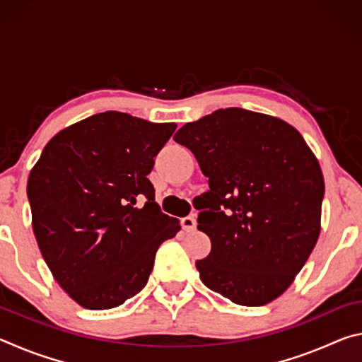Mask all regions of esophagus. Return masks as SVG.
<instances>
[{"mask_svg":"<svg viewBox=\"0 0 362 362\" xmlns=\"http://www.w3.org/2000/svg\"><path fill=\"white\" fill-rule=\"evenodd\" d=\"M182 223V228L185 231H193L196 228V218L193 216H188V217H183L180 220Z\"/></svg>","mask_w":362,"mask_h":362,"instance_id":"esophagus-1","label":"esophagus"}]
</instances>
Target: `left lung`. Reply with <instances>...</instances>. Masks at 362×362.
Wrapping results in <instances>:
<instances>
[{
    "label": "left lung",
    "mask_w": 362,
    "mask_h": 362,
    "mask_svg": "<svg viewBox=\"0 0 362 362\" xmlns=\"http://www.w3.org/2000/svg\"><path fill=\"white\" fill-rule=\"evenodd\" d=\"M174 140L209 177L196 204L212 246L196 260L201 281L238 305L278 298L320 238L324 179L313 151L286 121L243 108L187 122Z\"/></svg>",
    "instance_id": "8db88e82"
}]
</instances>
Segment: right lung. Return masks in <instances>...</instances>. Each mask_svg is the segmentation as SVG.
<instances>
[{"label":"right lung","mask_w":362,"mask_h":362,"mask_svg":"<svg viewBox=\"0 0 362 362\" xmlns=\"http://www.w3.org/2000/svg\"><path fill=\"white\" fill-rule=\"evenodd\" d=\"M175 127L97 113L56 134L30 173L42 259L84 308H115L142 291L158 247L180 230L155 203L146 177Z\"/></svg>","instance_id":"1"}]
</instances>
